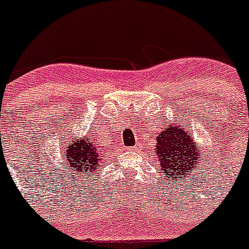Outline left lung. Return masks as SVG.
I'll use <instances>...</instances> for the list:
<instances>
[{
  "label": "left lung",
  "instance_id": "obj_1",
  "mask_svg": "<svg viewBox=\"0 0 249 249\" xmlns=\"http://www.w3.org/2000/svg\"><path fill=\"white\" fill-rule=\"evenodd\" d=\"M201 148L185 131L184 126L172 124L157 136L156 155L164 177L183 180L201 160Z\"/></svg>",
  "mask_w": 249,
  "mask_h": 249
}]
</instances>
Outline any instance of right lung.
<instances>
[{
	"instance_id": "1",
	"label": "right lung",
	"mask_w": 249,
	"mask_h": 249,
	"mask_svg": "<svg viewBox=\"0 0 249 249\" xmlns=\"http://www.w3.org/2000/svg\"><path fill=\"white\" fill-rule=\"evenodd\" d=\"M92 135H88L78 140L67 141L64 147L62 157H65V171H71L76 173L75 179L78 177H92L93 172H98L97 167L102 161L101 151L97 147V143Z\"/></svg>"
}]
</instances>
